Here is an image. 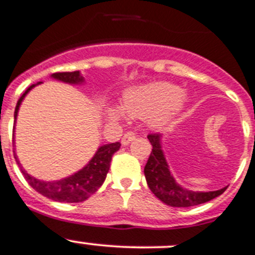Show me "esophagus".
<instances>
[{
    "label": "esophagus",
    "mask_w": 255,
    "mask_h": 255,
    "mask_svg": "<svg viewBox=\"0 0 255 255\" xmlns=\"http://www.w3.org/2000/svg\"><path fill=\"white\" fill-rule=\"evenodd\" d=\"M132 140H135V134L132 131H128L124 134L123 139H121V144H123V145H129Z\"/></svg>",
    "instance_id": "obj_1"
}]
</instances>
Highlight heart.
I'll return each mask as SVG.
<instances>
[{
  "mask_svg": "<svg viewBox=\"0 0 255 255\" xmlns=\"http://www.w3.org/2000/svg\"><path fill=\"white\" fill-rule=\"evenodd\" d=\"M188 96L169 82L156 81L129 90L124 96L123 107L128 114L140 119H148L155 129H164L173 124L186 105ZM114 118H121L123 111L112 110Z\"/></svg>",
  "mask_w": 255,
  "mask_h": 255,
  "instance_id": "obj_1",
  "label": "heart"
}]
</instances>
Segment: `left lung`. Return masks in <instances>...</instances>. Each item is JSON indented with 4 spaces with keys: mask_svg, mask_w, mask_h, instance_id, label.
<instances>
[{
    "mask_svg": "<svg viewBox=\"0 0 255 255\" xmlns=\"http://www.w3.org/2000/svg\"><path fill=\"white\" fill-rule=\"evenodd\" d=\"M148 139L153 149L144 168V174L151 192L165 205L172 207L196 206L214 200L228 188L224 187L218 191L202 192V191H192L182 187L174 179L165 159L163 151V135H148Z\"/></svg>",
    "mask_w": 255,
    "mask_h": 255,
    "instance_id": "left-lung-1",
    "label": "left lung"
}]
</instances>
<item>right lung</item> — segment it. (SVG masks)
I'll list each match as a JSON object with an SVG mask.
<instances>
[{
	"label": "right lung",
	"instance_id": "add662e5",
	"mask_svg": "<svg viewBox=\"0 0 255 255\" xmlns=\"http://www.w3.org/2000/svg\"><path fill=\"white\" fill-rule=\"evenodd\" d=\"M50 78L55 79V81L63 82V83H68V85L73 86H82L85 85L86 81L81 72H63V73H53ZM40 85V82H37L36 85H32L27 88L24 92V95L21 96L20 100L17 101L16 105L15 114H13V119L17 120V114L20 110L21 104L24 101L25 96L30 92L34 87ZM13 134H15V128H13ZM15 137V135H13ZM121 144L119 141L111 144H105L101 145L95 155L91 158L90 162L85 165V167L79 169L78 172L73 173L72 176L65 177V178L58 179V181H43V179H37L34 176L29 174L26 170L22 168L20 160H18L17 155L15 153V159L17 162L18 167H20L21 172L29 182L30 186L34 188L36 192L41 193L45 197L51 198L53 201H58V202H83L87 200L92 193L99 190L102 183L106 179L107 173L110 169V163H111L112 155L114 153L120 149Z\"/></svg>",
	"mask_w": 255,
	"mask_h": 255
}]
</instances>
